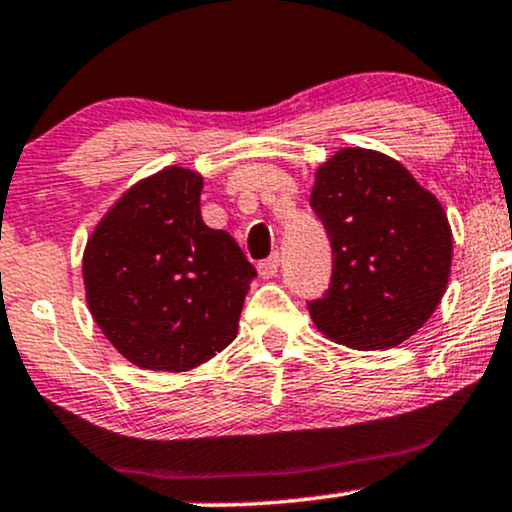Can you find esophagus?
I'll use <instances>...</instances> for the list:
<instances>
[{"label": "esophagus", "instance_id": "34e87169", "mask_svg": "<svg viewBox=\"0 0 512 512\" xmlns=\"http://www.w3.org/2000/svg\"><path fill=\"white\" fill-rule=\"evenodd\" d=\"M278 266H280L278 254H273V256H268L266 261L258 263V273H261V278H276Z\"/></svg>", "mask_w": 512, "mask_h": 512}]
</instances>
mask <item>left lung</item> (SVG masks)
Returning <instances> with one entry per match:
<instances>
[{
  "label": "left lung",
  "instance_id": "obj_1",
  "mask_svg": "<svg viewBox=\"0 0 512 512\" xmlns=\"http://www.w3.org/2000/svg\"><path fill=\"white\" fill-rule=\"evenodd\" d=\"M310 207L332 244V283L307 302L332 342L359 351L412 337L442 300L452 229L430 190L368 148H342L315 173Z\"/></svg>",
  "mask_w": 512,
  "mask_h": 512
}]
</instances>
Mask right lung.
Wrapping results in <instances>:
<instances>
[{
  "label": "right lung",
  "instance_id": "1",
  "mask_svg": "<svg viewBox=\"0 0 512 512\" xmlns=\"http://www.w3.org/2000/svg\"><path fill=\"white\" fill-rule=\"evenodd\" d=\"M202 175L170 166L129 188L82 256L104 337L148 371H190L234 342L256 268L200 212Z\"/></svg>",
  "mask_w": 512,
  "mask_h": 512
}]
</instances>
